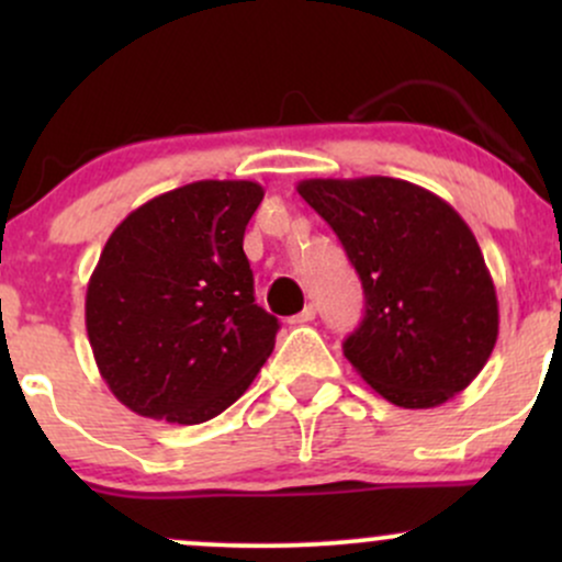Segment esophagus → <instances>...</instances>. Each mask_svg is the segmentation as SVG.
<instances>
[{
  "label": "esophagus",
  "mask_w": 562,
  "mask_h": 562,
  "mask_svg": "<svg viewBox=\"0 0 562 562\" xmlns=\"http://www.w3.org/2000/svg\"><path fill=\"white\" fill-rule=\"evenodd\" d=\"M314 314H317V308H314L312 303H308V306L303 308V312L295 314V317H290V325H306V322L314 319Z\"/></svg>",
  "instance_id": "esophagus-1"
}]
</instances>
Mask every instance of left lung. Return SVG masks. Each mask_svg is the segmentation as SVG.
<instances>
[{
	"instance_id": "left-lung-1",
	"label": "left lung",
	"mask_w": 562,
	"mask_h": 562,
	"mask_svg": "<svg viewBox=\"0 0 562 562\" xmlns=\"http://www.w3.org/2000/svg\"><path fill=\"white\" fill-rule=\"evenodd\" d=\"M364 288V319L344 353L380 396L430 409L465 391L492 357L499 303L465 218L393 177L303 179Z\"/></svg>"
}]
</instances>
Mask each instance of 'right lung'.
Masks as SVG:
<instances>
[{
  "mask_svg": "<svg viewBox=\"0 0 562 562\" xmlns=\"http://www.w3.org/2000/svg\"><path fill=\"white\" fill-rule=\"evenodd\" d=\"M263 200L245 179H203L134 209L87 285L97 370L142 417L198 425L248 391L280 322L254 299L243 235Z\"/></svg>",
  "mask_w": 562,
  "mask_h": 562,
  "instance_id": "1",
  "label": "right lung"
}]
</instances>
